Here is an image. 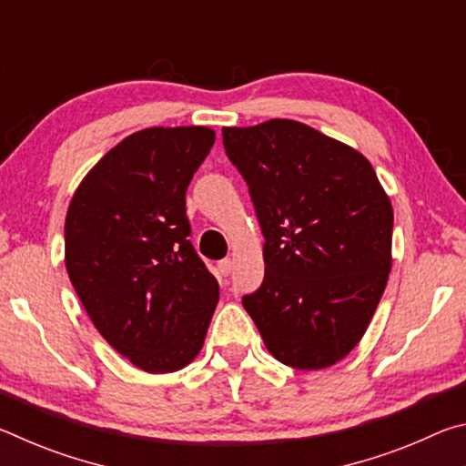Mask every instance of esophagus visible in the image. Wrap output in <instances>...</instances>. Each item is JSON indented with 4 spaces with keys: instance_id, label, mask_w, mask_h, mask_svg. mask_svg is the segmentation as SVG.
Instances as JSON below:
<instances>
[{
    "instance_id": "1",
    "label": "esophagus",
    "mask_w": 466,
    "mask_h": 466,
    "mask_svg": "<svg viewBox=\"0 0 466 466\" xmlns=\"http://www.w3.org/2000/svg\"><path fill=\"white\" fill-rule=\"evenodd\" d=\"M230 271H232V261H230V258H224V261L218 263V273L222 275V278H228V275H230Z\"/></svg>"
}]
</instances>
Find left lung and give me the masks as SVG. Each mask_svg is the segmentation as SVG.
I'll return each instance as SVG.
<instances>
[{
	"mask_svg": "<svg viewBox=\"0 0 466 466\" xmlns=\"http://www.w3.org/2000/svg\"><path fill=\"white\" fill-rule=\"evenodd\" d=\"M222 136L265 236V279L244 310L281 364L333 366L364 337L389 281V195L366 156L304 123Z\"/></svg>",
	"mask_w": 466,
	"mask_h": 466,
	"instance_id": "1",
	"label": "left lung"
}]
</instances>
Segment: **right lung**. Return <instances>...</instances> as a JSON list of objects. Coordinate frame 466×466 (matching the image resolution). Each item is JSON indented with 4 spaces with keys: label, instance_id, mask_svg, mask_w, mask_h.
<instances>
[{
    "label": "right lung",
    "instance_id": "add662e5",
    "mask_svg": "<svg viewBox=\"0 0 466 466\" xmlns=\"http://www.w3.org/2000/svg\"><path fill=\"white\" fill-rule=\"evenodd\" d=\"M209 127H149L100 157L66 218V267L94 327L133 366L177 372L201 351L219 286L188 234L185 195Z\"/></svg>",
    "mask_w": 466,
    "mask_h": 466
}]
</instances>
